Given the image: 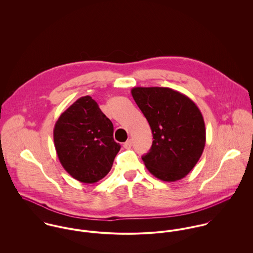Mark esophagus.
<instances>
[{
    "label": "esophagus",
    "instance_id": "1",
    "mask_svg": "<svg viewBox=\"0 0 253 253\" xmlns=\"http://www.w3.org/2000/svg\"><path fill=\"white\" fill-rule=\"evenodd\" d=\"M131 145H132L131 139H128L126 142L124 143V147H125L126 149H129V148H131Z\"/></svg>",
    "mask_w": 253,
    "mask_h": 253
}]
</instances>
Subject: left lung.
I'll return each mask as SVG.
<instances>
[{"instance_id": "8db88e82", "label": "left lung", "mask_w": 253, "mask_h": 253, "mask_svg": "<svg viewBox=\"0 0 253 253\" xmlns=\"http://www.w3.org/2000/svg\"><path fill=\"white\" fill-rule=\"evenodd\" d=\"M131 94L153 133L152 147L142 156L147 169L161 180H180L196 166L206 145L200 109L169 87L137 86Z\"/></svg>"}]
</instances>
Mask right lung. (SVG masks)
<instances>
[{
  "label": "right lung",
  "instance_id": "add662e5",
  "mask_svg": "<svg viewBox=\"0 0 253 253\" xmlns=\"http://www.w3.org/2000/svg\"><path fill=\"white\" fill-rule=\"evenodd\" d=\"M112 122L88 95L64 111L53 129V140L64 169L83 183H95L108 174L121 149L113 137Z\"/></svg>",
  "mask_w": 253,
  "mask_h": 253
}]
</instances>
